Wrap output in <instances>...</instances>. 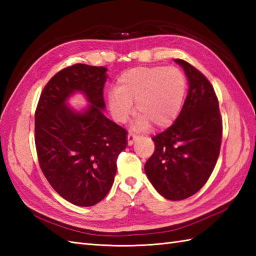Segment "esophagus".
Returning <instances> with one entry per match:
<instances>
[{"instance_id":"obj_1","label":"esophagus","mask_w":256,"mask_h":256,"mask_svg":"<svg viewBox=\"0 0 256 256\" xmlns=\"http://www.w3.org/2000/svg\"><path fill=\"white\" fill-rule=\"evenodd\" d=\"M138 138V136L136 134H134V133H128V145H132L135 140H136Z\"/></svg>"}]
</instances>
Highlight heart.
Segmentation results:
<instances>
[{"label": "heart", "mask_w": 256, "mask_h": 256, "mask_svg": "<svg viewBox=\"0 0 256 256\" xmlns=\"http://www.w3.org/2000/svg\"><path fill=\"white\" fill-rule=\"evenodd\" d=\"M187 82L184 74L175 67H138L125 72L118 78L116 90L108 96L114 120L125 122L133 112L135 101L140 113L136 125L148 123L160 128L172 124L180 111Z\"/></svg>", "instance_id": "1"}]
</instances>
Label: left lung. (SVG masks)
<instances>
[{
  "instance_id": "left-lung-1",
  "label": "left lung",
  "mask_w": 256,
  "mask_h": 256,
  "mask_svg": "<svg viewBox=\"0 0 256 256\" xmlns=\"http://www.w3.org/2000/svg\"><path fill=\"white\" fill-rule=\"evenodd\" d=\"M187 76L189 90L176 121L152 138L155 150L145 164L148 180L168 200L198 192L218 160L222 118L214 86L199 70L175 59Z\"/></svg>"
}]
</instances>
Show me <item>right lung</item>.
I'll use <instances>...</instances> for the list:
<instances>
[{
    "instance_id": "obj_1",
    "label": "right lung",
    "mask_w": 256,
    "mask_h": 256,
    "mask_svg": "<svg viewBox=\"0 0 256 256\" xmlns=\"http://www.w3.org/2000/svg\"><path fill=\"white\" fill-rule=\"evenodd\" d=\"M106 70L84 64L60 70L45 86L35 112L40 170L57 194L80 206H94L110 192L116 158L128 144L126 130L103 114ZM76 92L90 102L82 112L68 106Z\"/></svg>"
}]
</instances>
